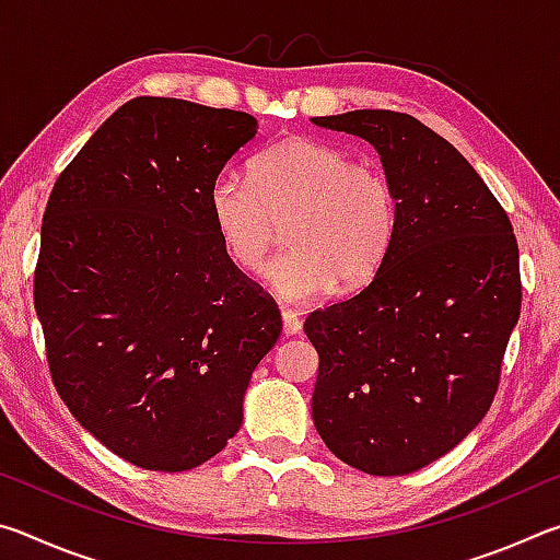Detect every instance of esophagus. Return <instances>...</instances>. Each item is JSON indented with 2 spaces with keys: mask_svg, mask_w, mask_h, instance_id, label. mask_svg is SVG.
Wrapping results in <instances>:
<instances>
[{
  "mask_svg": "<svg viewBox=\"0 0 560 560\" xmlns=\"http://www.w3.org/2000/svg\"><path fill=\"white\" fill-rule=\"evenodd\" d=\"M281 324H283V336H296L301 330V318L296 311L281 308Z\"/></svg>",
  "mask_w": 560,
  "mask_h": 560,
  "instance_id": "1",
  "label": "esophagus"
}]
</instances>
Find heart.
<instances>
[{
  "label": "heart",
  "instance_id": "obj_1",
  "mask_svg": "<svg viewBox=\"0 0 560 560\" xmlns=\"http://www.w3.org/2000/svg\"><path fill=\"white\" fill-rule=\"evenodd\" d=\"M222 249L234 267L259 273L287 222L291 249L269 264V283L287 301H316L371 281L397 232L390 179L373 163L314 138H289L252 163V179L222 170L207 192Z\"/></svg>",
  "mask_w": 560,
  "mask_h": 560
}]
</instances>
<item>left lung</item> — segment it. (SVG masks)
Masks as SVG:
<instances>
[{
    "label": "left lung",
    "mask_w": 560,
    "mask_h": 560,
    "mask_svg": "<svg viewBox=\"0 0 560 560\" xmlns=\"http://www.w3.org/2000/svg\"><path fill=\"white\" fill-rule=\"evenodd\" d=\"M371 143L397 200L390 252L368 287L314 311V424L340 462L400 477L440 459L494 400L521 314L518 244L464 155L395 110L311 118Z\"/></svg>",
    "instance_id": "8db88e82"
}]
</instances>
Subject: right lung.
Here are the masks:
<instances>
[{
  "label": "right lung",
  "mask_w": 560,
  "mask_h": 560,
  "mask_svg": "<svg viewBox=\"0 0 560 560\" xmlns=\"http://www.w3.org/2000/svg\"><path fill=\"white\" fill-rule=\"evenodd\" d=\"M257 128L242 110L132 98L46 205L34 306L51 381L81 428L140 469L185 471L222 452L281 334L277 303L226 257L207 205Z\"/></svg>",
  "instance_id": "obj_1"
}]
</instances>
